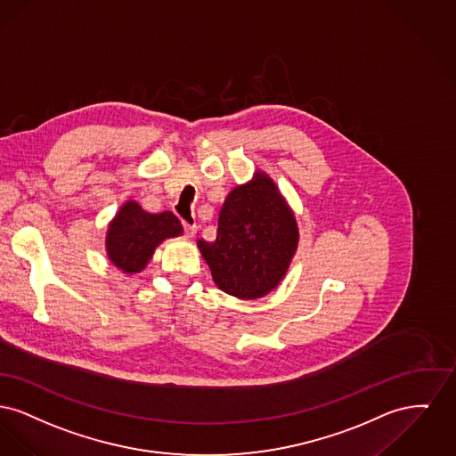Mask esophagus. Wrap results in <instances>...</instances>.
<instances>
[{
	"label": "esophagus",
	"instance_id": "obj_1",
	"mask_svg": "<svg viewBox=\"0 0 456 456\" xmlns=\"http://www.w3.org/2000/svg\"><path fill=\"white\" fill-rule=\"evenodd\" d=\"M183 232H185V237H187V239H193L195 233H197V228L191 226V224H183Z\"/></svg>",
	"mask_w": 456,
	"mask_h": 456
}]
</instances>
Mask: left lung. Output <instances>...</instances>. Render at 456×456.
I'll use <instances>...</instances> for the list:
<instances>
[{
  "mask_svg": "<svg viewBox=\"0 0 456 456\" xmlns=\"http://www.w3.org/2000/svg\"><path fill=\"white\" fill-rule=\"evenodd\" d=\"M293 209L274 180L256 169L228 193L215 241L197 240L219 289L240 300L263 298L287 276L298 247Z\"/></svg>",
  "mask_w": 456,
  "mask_h": 456,
  "instance_id": "1",
  "label": "left lung"
}]
</instances>
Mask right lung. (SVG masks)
<instances>
[{"label":"right lung","mask_w":456,"mask_h":456,"mask_svg":"<svg viewBox=\"0 0 456 456\" xmlns=\"http://www.w3.org/2000/svg\"><path fill=\"white\" fill-rule=\"evenodd\" d=\"M182 235V223L173 213L152 215L139 202L126 200L108 224L106 256L123 274H135L144 271L159 243Z\"/></svg>","instance_id":"add662e5"}]
</instances>
